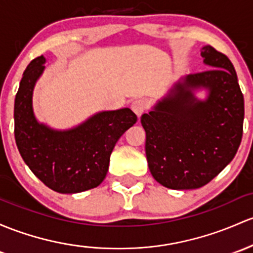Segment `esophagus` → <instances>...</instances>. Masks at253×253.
Segmentation results:
<instances>
[{"label": "esophagus", "mask_w": 253, "mask_h": 253, "mask_svg": "<svg viewBox=\"0 0 253 253\" xmlns=\"http://www.w3.org/2000/svg\"><path fill=\"white\" fill-rule=\"evenodd\" d=\"M147 108V101L145 99H136L131 102V110L137 117H140Z\"/></svg>", "instance_id": "34e87169"}]
</instances>
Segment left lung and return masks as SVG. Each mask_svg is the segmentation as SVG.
<instances>
[{"mask_svg":"<svg viewBox=\"0 0 253 253\" xmlns=\"http://www.w3.org/2000/svg\"><path fill=\"white\" fill-rule=\"evenodd\" d=\"M210 70L177 81L141 117L154 180L170 189L205 186L232 162L243 137L244 96L234 66L211 45L202 48ZM205 91V99L195 92Z\"/></svg>","mask_w":253,"mask_h":253,"instance_id":"obj_1","label":"left lung"}]
</instances>
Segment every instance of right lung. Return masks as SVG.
<instances>
[{
  "mask_svg": "<svg viewBox=\"0 0 253 253\" xmlns=\"http://www.w3.org/2000/svg\"><path fill=\"white\" fill-rule=\"evenodd\" d=\"M34 59L23 73L14 101V135L19 153L47 187L62 194L95 188L105 180L119 137L137 117L130 108L101 111L78 126L59 130L41 123L32 105L34 89L45 66Z\"/></svg>",
  "mask_w": 253,
  "mask_h": 253,
  "instance_id": "add662e5",
  "label": "right lung"
}]
</instances>
